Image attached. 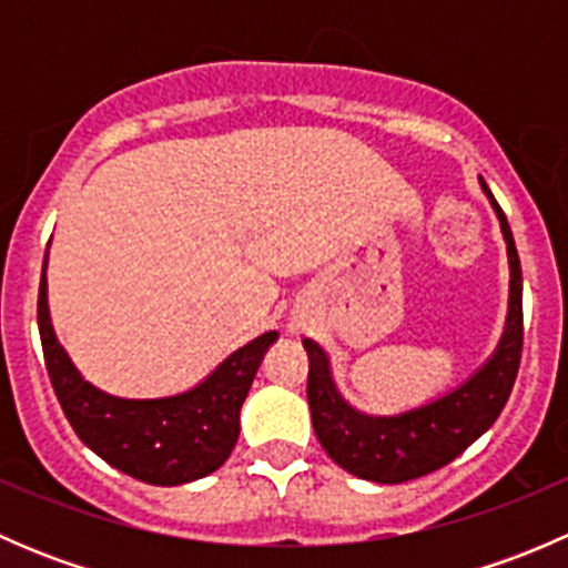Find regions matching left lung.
<instances>
[{"instance_id":"obj_1","label":"left lung","mask_w":568,"mask_h":568,"mask_svg":"<svg viewBox=\"0 0 568 568\" xmlns=\"http://www.w3.org/2000/svg\"><path fill=\"white\" fill-rule=\"evenodd\" d=\"M480 186L500 220L508 266H511L506 332L484 368L475 371L454 393L432 404L400 412V415L374 417L343 400L332 382L324 348L311 337L302 341L311 357L307 404H311L313 428H316L321 448L329 454L332 462L357 478L374 480V484H404V480L445 467L464 454L480 434L489 432L511 395L519 359H523V268H519V255L506 214L489 186L484 181Z\"/></svg>"}]
</instances>
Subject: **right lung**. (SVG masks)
Masks as SVG:
<instances>
[{"mask_svg": "<svg viewBox=\"0 0 568 568\" xmlns=\"http://www.w3.org/2000/svg\"><path fill=\"white\" fill-rule=\"evenodd\" d=\"M45 261L38 294L40 343L51 387L79 439L142 484L178 486L220 469L236 445L239 412L277 332H263L233 352L192 390L168 398H118L84 382L57 343L45 300Z\"/></svg>", "mask_w": 568, "mask_h": 568, "instance_id": "right-lung-1", "label": "right lung"}]
</instances>
